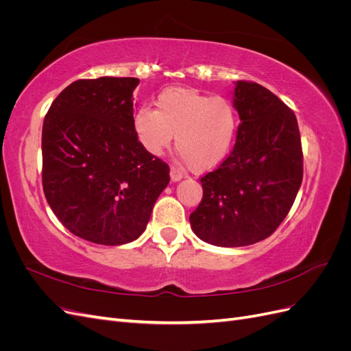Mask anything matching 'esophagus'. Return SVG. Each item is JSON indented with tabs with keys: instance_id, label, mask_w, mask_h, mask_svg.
<instances>
[{
	"instance_id": "1",
	"label": "esophagus",
	"mask_w": 351,
	"mask_h": 351,
	"mask_svg": "<svg viewBox=\"0 0 351 351\" xmlns=\"http://www.w3.org/2000/svg\"><path fill=\"white\" fill-rule=\"evenodd\" d=\"M169 177H171V182H180V180L183 178V173L180 171L178 168H176V167H173L171 168V171H169Z\"/></svg>"
}]
</instances>
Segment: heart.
Returning <instances> with one entry per match:
<instances>
[{
	"label": "heart",
	"mask_w": 351,
	"mask_h": 351,
	"mask_svg": "<svg viewBox=\"0 0 351 351\" xmlns=\"http://www.w3.org/2000/svg\"><path fill=\"white\" fill-rule=\"evenodd\" d=\"M132 125L141 146L161 155L171 145L197 173L217 168L234 145L239 115L226 98H210L196 89L168 88L158 95L156 110L137 108Z\"/></svg>",
	"instance_id": "obj_1"
}]
</instances>
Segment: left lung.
Listing matches in <instances>:
<instances>
[{"instance_id": "8db88e82", "label": "left lung", "mask_w": 351, "mask_h": 351, "mask_svg": "<svg viewBox=\"0 0 351 351\" xmlns=\"http://www.w3.org/2000/svg\"><path fill=\"white\" fill-rule=\"evenodd\" d=\"M236 145L200 178L204 197L190 214L195 234L221 247L269 237L289 214L303 180V151L291 108L267 88L239 80Z\"/></svg>"}]
</instances>
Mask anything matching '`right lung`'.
I'll return each instance as SVG.
<instances>
[{"instance_id": "1", "label": "right lung", "mask_w": 351, "mask_h": 351, "mask_svg": "<svg viewBox=\"0 0 351 351\" xmlns=\"http://www.w3.org/2000/svg\"><path fill=\"white\" fill-rule=\"evenodd\" d=\"M136 77L73 82L42 127V186L60 222L105 246L145 231L169 167L141 146L132 125Z\"/></svg>"}]
</instances>
